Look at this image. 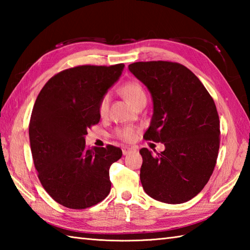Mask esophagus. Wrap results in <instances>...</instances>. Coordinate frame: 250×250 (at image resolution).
<instances>
[{"mask_svg":"<svg viewBox=\"0 0 250 250\" xmlns=\"http://www.w3.org/2000/svg\"><path fill=\"white\" fill-rule=\"evenodd\" d=\"M131 151H132V148H130V147H124V148H122V153H124L125 156L128 155V153H130Z\"/></svg>","mask_w":250,"mask_h":250,"instance_id":"obj_1","label":"esophagus"}]
</instances>
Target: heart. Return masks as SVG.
I'll return each mask as SVG.
<instances>
[{"mask_svg":"<svg viewBox=\"0 0 250 250\" xmlns=\"http://www.w3.org/2000/svg\"><path fill=\"white\" fill-rule=\"evenodd\" d=\"M120 90L121 92L124 93L125 97L130 101V103L133 105L141 102L143 100H146L145 89L139 81H130L128 83H125L122 84ZM109 100V93H104L102 97H101L98 105V109L101 116H104L107 113ZM116 136L124 142H131L133 141L135 136V130L133 128H130V126L120 128L116 131Z\"/></svg>","mask_w":250,"mask_h":250,"instance_id":"obj_1","label":"heart"}]
</instances>
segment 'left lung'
<instances>
[{"label": "left lung", "instance_id": "left-lung-1", "mask_svg": "<svg viewBox=\"0 0 250 250\" xmlns=\"http://www.w3.org/2000/svg\"><path fill=\"white\" fill-rule=\"evenodd\" d=\"M129 70L148 88L153 101L144 139L166 146L156 156L147 148L140 150L143 188L163 203H184L201 192L216 166L220 121L214 100L180 63L135 62Z\"/></svg>", "mask_w": 250, "mask_h": 250}]
</instances>
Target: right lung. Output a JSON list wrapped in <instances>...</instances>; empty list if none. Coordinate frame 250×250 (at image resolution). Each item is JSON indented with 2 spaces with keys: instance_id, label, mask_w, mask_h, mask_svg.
Masks as SVG:
<instances>
[{
  "instance_id": "add662e5",
  "label": "right lung",
  "mask_w": 250,
  "mask_h": 250,
  "mask_svg": "<svg viewBox=\"0 0 250 250\" xmlns=\"http://www.w3.org/2000/svg\"><path fill=\"white\" fill-rule=\"evenodd\" d=\"M124 67L119 63L66 68L37 95L29 124L34 167L47 193L67 208H88L110 191L109 167L122 151L113 145L90 149L84 135L99 124V101Z\"/></svg>"
}]
</instances>
